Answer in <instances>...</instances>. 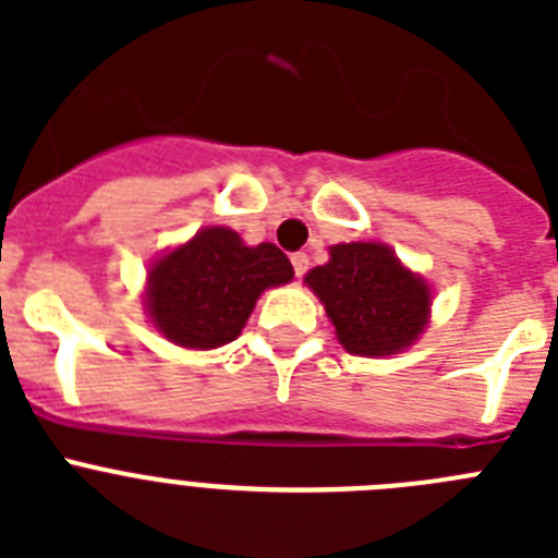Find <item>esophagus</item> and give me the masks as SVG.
Instances as JSON below:
<instances>
[{
  "label": "esophagus",
  "instance_id": "obj_1",
  "mask_svg": "<svg viewBox=\"0 0 558 558\" xmlns=\"http://www.w3.org/2000/svg\"><path fill=\"white\" fill-rule=\"evenodd\" d=\"M290 263H293L295 276H304V274H307V268H310V256H307V254H302V251H299V254L290 256Z\"/></svg>",
  "mask_w": 558,
  "mask_h": 558
}]
</instances>
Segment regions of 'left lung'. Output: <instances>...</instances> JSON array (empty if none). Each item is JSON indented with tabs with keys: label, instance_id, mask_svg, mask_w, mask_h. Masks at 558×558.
<instances>
[{
	"label": "left lung",
	"instance_id": "1",
	"mask_svg": "<svg viewBox=\"0 0 558 558\" xmlns=\"http://www.w3.org/2000/svg\"><path fill=\"white\" fill-rule=\"evenodd\" d=\"M304 282L327 307L343 349L363 357L402 352L430 315V288L379 243H340Z\"/></svg>",
	"mask_w": 558,
	"mask_h": 558
}]
</instances>
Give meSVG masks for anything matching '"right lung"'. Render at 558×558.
I'll use <instances>...</instances> for the list:
<instances>
[{
	"label": "right lung",
	"instance_id": "1",
	"mask_svg": "<svg viewBox=\"0 0 558 558\" xmlns=\"http://www.w3.org/2000/svg\"><path fill=\"white\" fill-rule=\"evenodd\" d=\"M293 279L274 243L245 245L223 226L156 259L147 274V313L165 338L186 349H218L243 332L265 288Z\"/></svg>",
	"mask_w": 558,
	"mask_h": 558
}]
</instances>
